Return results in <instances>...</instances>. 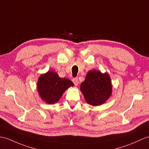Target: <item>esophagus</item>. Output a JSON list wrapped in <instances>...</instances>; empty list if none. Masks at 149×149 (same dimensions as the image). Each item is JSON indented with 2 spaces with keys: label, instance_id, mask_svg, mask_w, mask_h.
<instances>
[{
  "label": "esophagus",
  "instance_id": "obj_1",
  "mask_svg": "<svg viewBox=\"0 0 149 149\" xmlns=\"http://www.w3.org/2000/svg\"><path fill=\"white\" fill-rule=\"evenodd\" d=\"M73 82L74 83L75 86H77L79 84V80H78V78L77 77H75L74 79H73Z\"/></svg>",
  "mask_w": 149,
  "mask_h": 149
}]
</instances>
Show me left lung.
Instances as JSON below:
<instances>
[{
  "instance_id": "left-lung-1",
  "label": "left lung",
  "mask_w": 149,
  "mask_h": 149,
  "mask_svg": "<svg viewBox=\"0 0 149 149\" xmlns=\"http://www.w3.org/2000/svg\"><path fill=\"white\" fill-rule=\"evenodd\" d=\"M86 102L93 106L105 103L112 93L111 78L107 72L93 70L88 72L80 86Z\"/></svg>"
}]
</instances>
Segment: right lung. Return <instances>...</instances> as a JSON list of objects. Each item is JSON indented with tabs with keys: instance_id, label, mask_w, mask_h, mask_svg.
<instances>
[{
	"instance_id": "1",
	"label": "right lung",
	"mask_w": 149,
	"mask_h": 149,
	"mask_svg": "<svg viewBox=\"0 0 149 149\" xmlns=\"http://www.w3.org/2000/svg\"><path fill=\"white\" fill-rule=\"evenodd\" d=\"M74 86L70 79L61 78L56 72L49 70L39 76L37 89L42 101L47 104H54L68 88Z\"/></svg>"
}]
</instances>
